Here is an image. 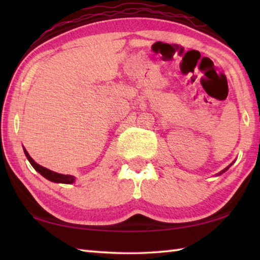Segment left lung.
Segmentation results:
<instances>
[{
  "instance_id": "8db88e82",
  "label": "left lung",
  "mask_w": 260,
  "mask_h": 260,
  "mask_svg": "<svg viewBox=\"0 0 260 260\" xmlns=\"http://www.w3.org/2000/svg\"><path fill=\"white\" fill-rule=\"evenodd\" d=\"M233 162H234V161H233ZM233 162H232V164H231V165H228V166H227V167H226V169H223V170H222V171H221V172H219V173H218V174H217V175H220V174H222V173H223V172H226V171H227V170H228V169H230V167H231V166H232V165H233Z\"/></svg>"
}]
</instances>
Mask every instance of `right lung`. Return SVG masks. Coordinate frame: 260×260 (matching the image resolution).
Returning <instances> with one entry per match:
<instances>
[{
  "mask_svg": "<svg viewBox=\"0 0 260 260\" xmlns=\"http://www.w3.org/2000/svg\"><path fill=\"white\" fill-rule=\"evenodd\" d=\"M24 152H25L26 158H27L28 161L30 162V165L34 167V170L40 173L42 177H45L47 180H49V181L56 182V183H67V184H71L73 182H76V177H73V175H70V174L65 175V174L54 172V171L51 170H48L46 167L39 165L38 162H35L33 160V158L29 156V153L26 151L25 148H24Z\"/></svg>",
  "mask_w": 260,
  "mask_h": 260,
  "instance_id": "1",
  "label": "right lung"
}]
</instances>
